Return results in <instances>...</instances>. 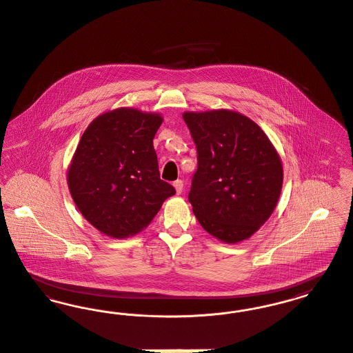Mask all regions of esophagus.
I'll return each instance as SVG.
<instances>
[{
    "label": "esophagus",
    "mask_w": 353,
    "mask_h": 353,
    "mask_svg": "<svg viewBox=\"0 0 353 353\" xmlns=\"http://www.w3.org/2000/svg\"><path fill=\"white\" fill-rule=\"evenodd\" d=\"M174 188L176 190V194H181L183 191V181H181V179L175 181L174 182Z\"/></svg>",
    "instance_id": "obj_1"
}]
</instances>
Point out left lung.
Masks as SVG:
<instances>
[{"label":"left lung","instance_id":"obj_1","mask_svg":"<svg viewBox=\"0 0 353 353\" xmlns=\"http://www.w3.org/2000/svg\"><path fill=\"white\" fill-rule=\"evenodd\" d=\"M198 167L188 202L215 238L241 242L268 221L280 198L281 159L259 125L228 111L185 112Z\"/></svg>","mask_w":353,"mask_h":353}]
</instances>
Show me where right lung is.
I'll list each match as a JSON object with an SVG mask.
<instances>
[{"instance_id": "right-lung-1", "label": "right lung", "mask_w": 353, "mask_h": 353, "mask_svg": "<svg viewBox=\"0 0 353 353\" xmlns=\"http://www.w3.org/2000/svg\"><path fill=\"white\" fill-rule=\"evenodd\" d=\"M158 114L118 108L83 134L68 170L77 209L99 232L125 238L143 230L175 188L161 179L152 139Z\"/></svg>"}]
</instances>
